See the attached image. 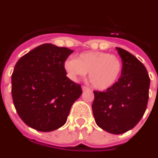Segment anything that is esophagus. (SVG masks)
I'll return each mask as SVG.
<instances>
[{
	"label": "esophagus",
	"mask_w": 158,
	"mask_h": 158,
	"mask_svg": "<svg viewBox=\"0 0 158 158\" xmlns=\"http://www.w3.org/2000/svg\"><path fill=\"white\" fill-rule=\"evenodd\" d=\"M82 89H83V91H85V90L89 89V88L86 87V86H82Z\"/></svg>",
	"instance_id": "1"
}]
</instances>
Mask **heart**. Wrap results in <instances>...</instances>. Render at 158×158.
Here are the masks:
<instances>
[{
  "instance_id": "heart-1",
  "label": "heart",
  "mask_w": 158,
  "mask_h": 158,
  "mask_svg": "<svg viewBox=\"0 0 158 158\" xmlns=\"http://www.w3.org/2000/svg\"><path fill=\"white\" fill-rule=\"evenodd\" d=\"M64 68L71 79H77L89 72L90 84L95 89H107L119 79L123 70L121 59L102 51L82 53L77 59H68Z\"/></svg>"
}]
</instances>
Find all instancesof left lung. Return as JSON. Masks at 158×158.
<instances>
[{
  "label": "left lung",
  "instance_id": "obj_1",
  "mask_svg": "<svg viewBox=\"0 0 158 158\" xmlns=\"http://www.w3.org/2000/svg\"><path fill=\"white\" fill-rule=\"evenodd\" d=\"M116 49L123 61L121 76L104 92L94 91L92 109L98 127L121 134L135 127L146 111L150 78L145 66L134 55Z\"/></svg>",
  "mask_w": 158,
  "mask_h": 158
}]
</instances>
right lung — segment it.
<instances>
[{"mask_svg": "<svg viewBox=\"0 0 158 158\" xmlns=\"http://www.w3.org/2000/svg\"><path fill=\"white\" fill-rule=\"evenodd\" d=\"M74 52L44 44L22 56L11 75V94L18 115L29 127L50 132L67 121L82 89L66 76L64 64Z\"/></svg>", "mask_w": 158, "mask_h": 158, "instance_id": "obj_1", "label": "right lung"}]
</instances>
